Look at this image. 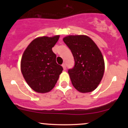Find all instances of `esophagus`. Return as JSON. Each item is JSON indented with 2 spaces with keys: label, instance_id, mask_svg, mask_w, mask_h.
<instances>
[{
  "label": "esophagus",
  "instance_id": "esophagus-1",
  "mask_svg": "<svg viewBox=\"0 0 128 128\" xmlns=\"http://www.w3.org/2000/svg\"><path fill=\"white\" fill-rule=\"evenodd\" d=\"M62 66L63 68H64V70H66V66L65 63H63V64H62Z\"/></svg>",
  "mask_w": 128,
  "mask_h": 128
}]
</instances>
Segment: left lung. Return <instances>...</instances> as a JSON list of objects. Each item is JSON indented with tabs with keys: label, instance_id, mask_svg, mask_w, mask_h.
Masks as SVG:
<instances>
[{
	"label": "left lung",
	"instance_id": "1",
	"mask_svg": "<svg viewBox=\"0 0 128 128\" xmlns=\"http://www.w3.org/2000/svg\"><path fill=\"white\" fill-rule=\"evenodd\" d=\"M63 41L74 60V67L68 70L73 86L81 92L94 90L100 82L105 70L100 50L86 36H69L64 37Z\"/></svg>",
	"mask_w": 128,
	"mask_h": 128
}]
</instances>
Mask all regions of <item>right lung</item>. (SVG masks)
<instances>
[{
	"label": "right lung",
	"instance_id": "1",
	"mask_svg": "<svg viewBox=\"0 0 128 128\" xmlns=\"http://www.w3.org/2000/svg\"><path fill=\"white\" fill-rule=\"evenodd\" d=\"M60 36L36 38L24 50L21 60L23 77L31 88L38 92H49L55 86L62 72L52 51Z\"/></svg>",
	"mask_w": 128,
	"mask_h": 128
}]
</instances>
